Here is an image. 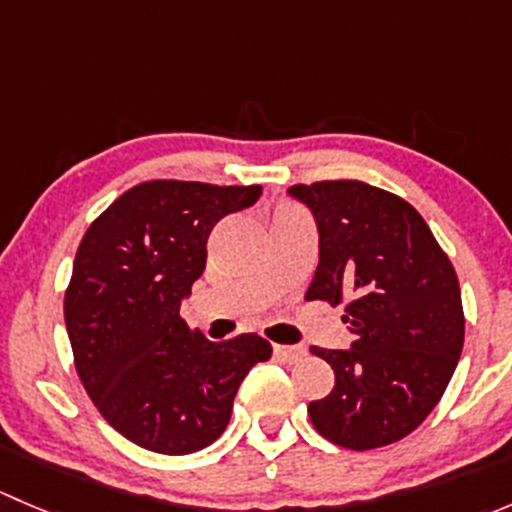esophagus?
I'll return each instance as SVG.
<instances>
[{"mask_svg":"<svg viewBox=\"0 0 512 512\" xmlns=\"http://www.w3.org/2000/svg\"><path fill=\"white\" fill-rule=\"evenodd\" d=\"M275 354L280 356L282 361H287V364H294V361H299L304 356V347H287V344H275Z\"/></svg>","mask_w":512,"mask_h":512,"instance_id":"esophagus-1","label":"esophagus"}]
</instances>
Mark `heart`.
<instances>
[{"instance_id":"heart-1","label":"heart","mask_w":512,"mask_h":512,"mask_svg":"<svg viewBox=\"0 0 512 512\" xmlns=\"http://www.w3.org/2000/svg\"><path fill=\"white\" fill-rule=\"evenodd\" d=\"M285 208H289V205H285Z\"/></svg>"}]
</instances>
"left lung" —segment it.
Masks as SVG:
<instances>
[{"mask_svg": "<svg viewBox=\"0 0 512 512\" xmlns=\"http://www.w3.org/2000/svg\"><path fill=\"white\" fill-rule=\"evenodd\" d=\"M312 208L319 265L304 299L344 307L349 352L312 347L334 389L307 406L327 441L389 446L436 409L456 371L466 317L451 260L411 203L361 180L289 188Z\"/></svg>", "mask_w": 512, "mask_h": 512, "instance_id": "left-lung-1", "label": "left lung"}]
</instances>
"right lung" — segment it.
Instances as JSON below:
<instances>
[{
    "label": "right lung",
    "instance_id": "right-lung-1",
    "mask_svg": "<svg viewBox=\"0 0 512 512\" xmlns=\"http://www.w3.org/2000/svg\"><path fill=\"white\" fill-rule=\"evenodd\" d=\"M262 185L158 178L89 225L64 294L74 366L98 414L136 446L185 456L225 431L247 371L272 356L260 334L210 342L180 317L208 235Z\"/></svg>",
    "mask_w": 512,
    "mask_h": 512
}]
</instances>
